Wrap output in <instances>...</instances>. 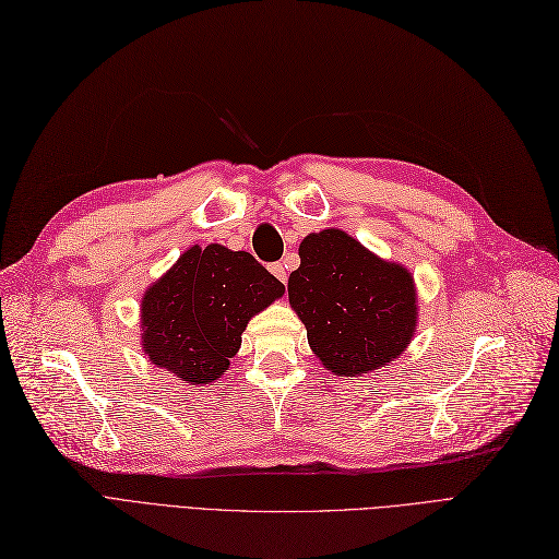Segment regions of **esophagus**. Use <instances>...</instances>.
Masks as SVG:
<instances>
[{
	"mask_svg": "<svg viewBox=\"0 0 559 559\" xmlns=\"http://www.w3.org/2000/svg\"><path fill=\"white\" fill-rule=\"evenodd\" d=\"M271 273L282 282V284H286V265L282 263V261H277V263H271Z\"/></svg>",
	"mask_w": 559,
	"mask_h": 559,
	"instance_id": "34e87169",
	"label": "esophagus"
}]
</instances>
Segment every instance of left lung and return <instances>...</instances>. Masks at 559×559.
I'll return each instance as SVG.
<instances>
[{"label": "left lung", "instance_id": "8db88e82", "mask_svg": "<svg viewBox=\"0 0 559 559\" xmlns=\"http://www.w3.org/2000/svg\"><path fill=\"white\" fill-rule=\"evenodd\" d=\"M288 300L325 368L354 377L397 358L416 329V292L402 265L370 254L344 230L300 242Z\"/></svg>", "mask_w": 559, "mask_h": 559}]
</instances>
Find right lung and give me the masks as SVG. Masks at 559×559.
I'll return each mask as SVG.
<instances>
[{
	"label": "right lung",
	"mask_w": 559,
	"mask_h": 559,
	"mask_svg": "<svg viewBox=\"0 0 559 559\" xmlns=\"http://www.w3.org/2000/svg\"><path fill=\"white\" fill-rule=\"evenodd\" d=\"M284 284L247 252L191 247L143 298V349L189 386L215 381L240 349L247 321Z\"/></svg>",
	"instance_id": "add662e5"
}]
</instances>
